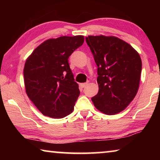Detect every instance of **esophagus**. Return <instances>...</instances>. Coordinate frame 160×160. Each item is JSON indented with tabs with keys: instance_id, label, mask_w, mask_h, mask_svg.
<instances>
[{
	"instance_id": "obj_1",
	"label": "esophagus",
	"mask_w": 160,
	"mask_h": 160,
	"mask_svg": "<svg viewBox=\"0 0 160 160\" xmlns=\"http://www.w3.org/2000/svg\"><path fill=\"white\" fill-rule=\"evenodd\" d=\"M88 82H85V83H82V84H80V86L82 87V88H85V87L88 85Z\"/></svg>"
}]
</instances>
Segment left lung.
Returning <instances> with one entry per match:
<instances>
[{
    "mask_svg": "<svg viewBox=\"0 0 160 160\" xmlns=\"http://www.w3.org/2000/svg\"><path fill=\"white\" fill-rule=\"evenodd\" d=\"M86 42L97 66L99 92L92 98L100 112L114 115L122 112L138 90L142 61L128 43L115 37L88 36Z\"/></svg>",
    "mask_w": 160,
    "mask_h": 160,
    "instance_id": "obj_1",
    "label": "left lung"
}]
</instances>
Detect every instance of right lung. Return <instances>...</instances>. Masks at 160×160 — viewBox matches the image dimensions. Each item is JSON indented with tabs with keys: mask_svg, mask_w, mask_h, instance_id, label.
<instances>
[{
	"mask_svg": "<svg viewBox=\"0 0 160 160\" xmlns=\"http://www.w3.org/2000/svg\"><path fill=\"white\" fill-rule=\"evenodd\" d=\"M83 42L81 35L48 39L27 59L24 68L26 92L44 116L61 118L73 111L80 92L68 58Z\"/></svg>",
	"mask_w": 160,
	"mask_h": 160,
	"instance_id": "right-lung-1",
	"label": "right lung"
}]
</instances>
